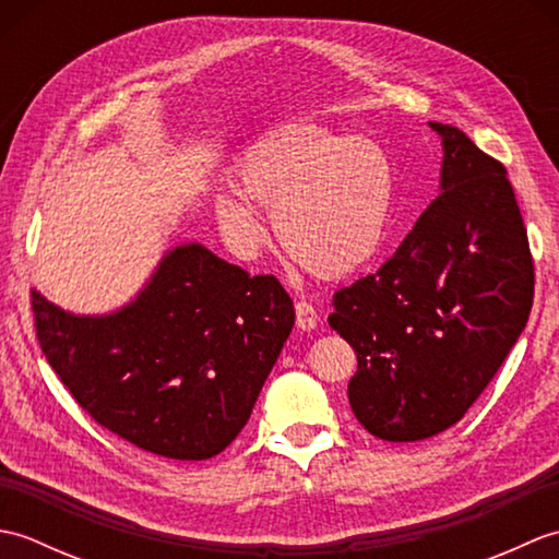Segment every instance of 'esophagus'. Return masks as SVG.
<instances>
[{
	"label": "esophagus",
	"mask_w": 559,
	"mask_h": 559,
	"mask_svg": "<svg viewBox=\"0 0 559 559\" xmlns=\"http://www.w3.org/2000/svg\"><path fill=\"white\" fill-rule=\"evenodd\" d=\"M295 322H298L302 331H310L317 326V310L312 307V302L307 300L295 302Z\"/></svg>",
	"instance_id": "esophagus-1"
}]
</instances>
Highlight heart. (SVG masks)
Segmentation results:
<instances>
[{"mask_svg":"<svg viewBox=\"0 0 559 559\" xmlns=\"http://www.w3.org/2000/svg\"><path fill=\"white\" fill-rule=\"evenodd\" d=\"M233 187L247 204L273 213V230L290 259L314 276L343 278L382 247L396 180L374 141L290 124L237 160ZM247 204L218 197L216 213L228 240L254 252L264 230Z\"/></svg>","mask_w":559,"mask_h":559,"instance_id":"1","label":"heart"}]
</instances>
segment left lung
Returning <instances> with one entry per match:
<instances>
[{
    "instance_id": "8db88e82",
    "label": "left lung",
    "mask_w": 559,
    "mask_h": 559,
    "mask_svg": "<svg viewBox=\"0 0 559 559\" xmlns=\"http://www.w3.org/2000/svg\"><path fill=\"white\" fill-rule=\"evenodd\" d=\"M442 194L370 276L334 295L329 326L358 355L348 401L367 432L415 442L463 418L533 307V257L504 165L451 124Z\"/></svg>"
}]
</instances>
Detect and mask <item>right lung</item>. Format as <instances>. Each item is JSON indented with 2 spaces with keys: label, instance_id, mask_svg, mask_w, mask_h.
<instances>
[{
  "label": "right lung",
  "instance_id": "1",
  "mask_svg": "<svg viewBox=\"0 0 559 559\" xmlns=\"http://www.w3.org/2000/svg\"><path fill=\"white\" fill-rule=\"evenodd\" d=\"M35 336L79 406L151 454L204 461L228 447L295 324L276 276H249L206 247L163 259L139 298L74 317L31 293Z\"/></svg>",
  "mask_w": 559,
  "mask_h": 559
}]
</instances>
